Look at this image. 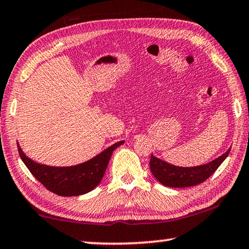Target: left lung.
I'll use <instances>...</instances> for the list:
<instances>
[{"label": "left lung", "mask_w": 249, "mask_h": 249, "mask_svg": "<svg viewBox=\"0 0 249 249\" xmlns=\"http://www.w3.org/2000/svg\"><path fill=\"white\" fill-rule=\"evenodd\" d=\"M231 148L216 160L207 164L194 166V168H181L166 163L160 159L151 155L150 169L159 182L170 188H187L200 184L209 178L226 158L228 157Z\"/></svg>", "instance_id": "left-lung-1"}]
</instances>
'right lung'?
<instances>
[{"instance_id": "1", "label": "right lung", "mask_w": 249, "mask_h": 249, "mask_svg": "<svg viewBox=\"0 0 249 249\" xmlns=\"http://www.w3.org/2000/svg\"><path fill=\"white\" fill-rule=\"evenodd\" d=\"M123 143L124 141L115 143L91 160L66 168H55L36 163L25 157L18 144V150L29 171L48 190L59 196H71L87 194L97 187L106 171L113 151Z\"/></svg>"}]
</instances>
